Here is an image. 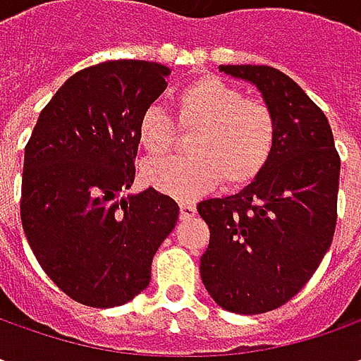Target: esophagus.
<instances>
[{"mask_svg":"<svg viewBox=\"0 0 361 361\" xmlns=\"http://www.w3.org/2000/svg\"><path fill=\"white\" fill-rule=\"evenodd\" d=\"M195 215H197V207L192 202H180V219L183 221H190Z\"/></svg>","mask_w":361,"mask_h":361,"instance_id":"1","label":"esophagus"}]
</instances>
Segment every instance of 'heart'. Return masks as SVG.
Instances as JSON below:
<instances>
[{
  "label": "heart",
  "instance_id": "heart-1",
  "mask_svg": "<svg viewBox=\"0 0 361 361\" xmlns=\"http://www.w3.org/2000/svg\"><path fill=\"white\" fill-rule=\"evenodd\" d=\"M178 124L195 126L185 159L150 160L142 180L169 197L190 201L221 183L243 187L267 166L275 148V120L269 106L243 98L241 90L215 76H201L176 92ZM138 145L160 157L173 145L171 118L150 106L136 124Z\"/></svg>",
  "mask_w": 361,
  "mask_h": 361
}]
</instances>
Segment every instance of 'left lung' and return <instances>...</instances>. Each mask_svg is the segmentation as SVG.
I'll use <instances>...</instances> for the list:
<instances>
[{
	"label": "left lung",
	"instance_id": "1",
	"mask_svg": "<svg viewBox=\"0 0 361 361\" xmlns=\"http://www.w3.org/2000/svg\"><path fill=\"white\" fill-rule=\"evenodd\" d=\"M219 72L253 84L275 120L263 173L237 195L197 204L211 229L202 283L223 310L255 315L299 293L327 253L340 157L326 114L283 72L269 66H219Z\"/></svg>",
	"mask_w": 361,
	"mask_h": 361
}]
</instances>
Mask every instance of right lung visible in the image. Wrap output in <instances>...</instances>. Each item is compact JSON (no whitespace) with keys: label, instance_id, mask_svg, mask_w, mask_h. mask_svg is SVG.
<instances>
[{"label":"right lung","instance_id":"obj_1","mask_svg":"<svg viewBox=\"0 0 361 361\" xmlns=\"http://www.w3.org/2000/svg\"><path fill=\"white\" fill-rule=\"evenodd\" d=\"M171 68L112 60L70 76L39 112L23 154L21 225L37 263L66 295L116 307L145 291L178 204L134 183L140 114Z\"/></svg>","mask_w":361,"mask_h":361}]
</instances>
